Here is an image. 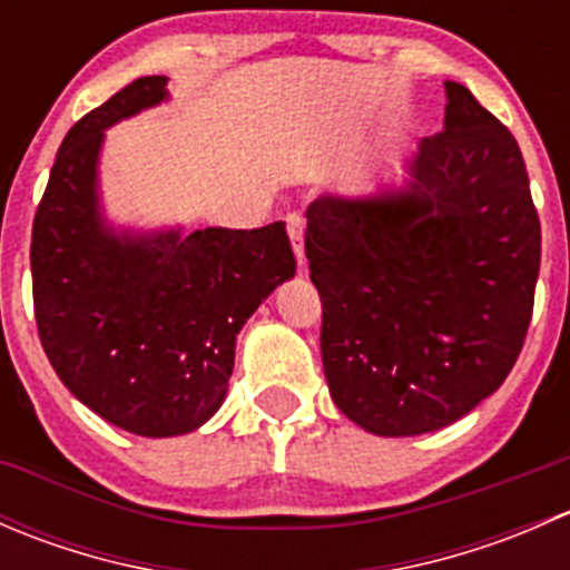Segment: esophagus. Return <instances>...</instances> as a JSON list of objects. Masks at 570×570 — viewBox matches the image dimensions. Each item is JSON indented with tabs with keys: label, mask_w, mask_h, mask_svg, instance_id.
<instances>
[{
	"label": "esophagus",
	"mask_w": 570,
	"mask_h": 570,
	"mask_svg": "<svg viewBox=\"0 0 570 570\" xmlns=\"http://www.w3.org/2000/svg\"><path fill=\"white\" fill-rule=\"evenodd\" d=\"M286 232H289L292 239V250H295L297 264H306V253H303V232H306V220L301 215H289L286 217Z\"/></svg>",
	"instance_id": "esophagus-1"
}]
</instances>
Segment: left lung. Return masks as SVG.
<instances>
[{"label": "left lung", "instance_id": "1", "mask_svg": "<svg viewBox=\"0 0 570 570\" xmlns=\"http://www.w3.org/2000/svg\"><path fill=\"white\" fill-rule=\"evenodd\" d=\"M402 187L320 195L306 258L338 411L402 439L458 422L513 370L532 320L540 220L524 157L463 85Z\"/></svg>", "mask_w": 570, "mask_h": 570}]
</instances>
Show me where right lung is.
<instances>
[{
    "label": "right lung",
    "instance_id": "add662e5",
    "mask_svg": "<svg viewBox=\"0 0 570 570\" xmlns=\"http://www.w3.org/2000/svg\"><path fill=\"white\" fill-rule=\"evenodd\" d=\"M142 77L62 140L32 223V297L62 386L115 428L146 439L198 430L223 405L250 314L295 275L284 223L135 232L105 217V131L168 101Z\"/></svg>",
    "mask_w": 570,
    "mask_h": 570
}]
</instances>
